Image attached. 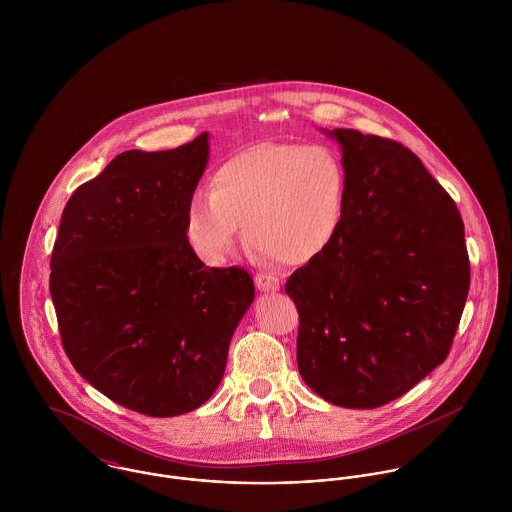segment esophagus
<instances>
[{
	"instance_id": "esophagus-1",
	"label": "esophagus",
	"mask_w": 512,
	"mask_h": 512,
	"mask_svg": "<svg viewBox=\"0 0 512 512\" xmlns=\"http://www.w3.org/2000/svg\"><path fill=\"white\" fill-rule=\"evenodd\" d=\"M254 282L260 292H276L280 288V280L272 274H256Z\"/></svg>"
}]
</instances>
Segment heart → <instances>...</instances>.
Instances as JSON below:
<instances>
[{"mask_svg": "<svg viewBox=\"0 0 512 512\" xmlns=\"http://www.w3.org/2000/svg\"><path fill=\"white\" fill-rule=\"evenodd\" d=\"M209 191L189 197L183 222L199 260L222 266L244 226L262 260L309 264L341 232L347 173L329 147L262 144L220 163Z\"/></svg>", "mask_w": 512, "mask_h": 512, "instance_id": "b5f03b06", "label": "heart"}]
</instances>
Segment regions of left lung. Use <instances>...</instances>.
Instances as JSON below:
<instances>
[{"mask_svg": "<svg viewBox=\"0 0 512 512\" xmlns=\"http://www.w3.org/2000/svg\"><path fill=\"white\" fill-rule=\"evenodd\" d=\"M347 201L341 232L286 282L299 313L297 368L323 400L384 406L451 349L471 268L453 199L408 147L337 128Z\"/></svg>", "mask_w": 512, "mask_h": 512, "instance_id": "1", "label": "left lung"}]
</instances>
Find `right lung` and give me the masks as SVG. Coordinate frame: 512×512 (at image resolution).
Returning <instances> with one entry per match:
<instances>
[{"instance_id":"right-lung-1","label":"right lung","mask_w":512,"mask_h":512,"mask_svg":"<svg viewBox=\"0 0 512 512\" xmlns=\"http://www.w3.org/2000/svg\"><path fill=\"white\" fill-rule=\"evenodd\" d=\"M207 159V132L120 153L74 191L53 246L49 288L67 357L104 396L151 418L213 396L254 301L246 270L205 266L185 238Z\"/></svg>"}]
</instances>
